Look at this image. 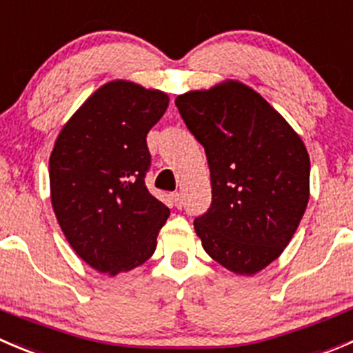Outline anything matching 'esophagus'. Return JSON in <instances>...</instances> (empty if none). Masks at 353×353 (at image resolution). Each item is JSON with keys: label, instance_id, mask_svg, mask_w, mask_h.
Returning <instances> with one entry per match:
<instances>
[{"label": "esophagus", "instance_id": "1", "mask_svg": "<svg viewBox=\"0 0 353 353\" xmlns=\"http://www.w3.org/2000/svg\"><path fill=\"white\" fill-rule=\"evenodd\" d=\"M170 200L174 201V205H176L177 208L183 207V196H181V193H172L170 194Z\"/></svg>", "mask_w": 353, "mask_h": 353}]
</instances>
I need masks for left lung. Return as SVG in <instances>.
Returning <instances> with one entry per match:
<instances>
[{"mask_svg": "<svg viewBox=\"0 0 353 353\" xmlns=\"http://www.w3.org/2000/svg\"><path fill=\"white\" fill-rule=\"evenodd\" d=\"M176 107L210 169L212 203L194 219V231L215 262L236 274H255L288 246L309 203L305 145L238 81L181 94Z\"/></svg>", "mask_w": 353, "mask_h": 353, "instance_id": "obj_1", "label": "left lung"}]
</instances>
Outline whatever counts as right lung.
<instances>
[{
  "label": "right lung",
  "mask_w": 353,
  "mask_h": 353,
  "mask_svg": "<svg viewBox=\"0 0 353 353\" xmlns=\"http://www.w3.org/2000/svg\"><path fill=\"white\" fill-rule=\"evenodd\" d=\"M169 97L128 81L94 91L58 134L50 157L51 205L88 265L110 276L145 263L170 210L145 184L146 134Z\"/></svg>",
  "instance_id": "right-lung-1"
}]
</instances>
